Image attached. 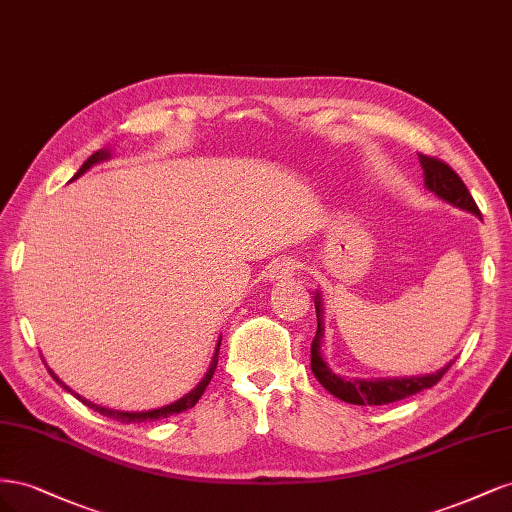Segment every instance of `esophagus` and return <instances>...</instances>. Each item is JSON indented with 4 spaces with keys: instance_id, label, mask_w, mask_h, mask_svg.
Here are the masks:
<instances>
[{
    "instance_id": "1",
    "label": "esophagus",
    "mask_w": 512,
    "mask_h": 512,
    "mask_svg": "<svg viewBox=\"0 0 512 512\" xmlns=\"http://www.w3.org/2000/svg\"><path fill=\"white\" fill-rule=\"evenodd\" d=\"M294 271H297V262L290 258H280L269 267V277L271 282H286L294 275Z\"/></svg>"
}]
</instances>
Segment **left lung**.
Wrapping results in <instances>:
<instances>
[{
	"label": "left lung",
	"mask_w": 512,
	"mask_h": 512,
	"mask_svg": "<svg viewBox=\"0 0 512 512\" xmlns=\"http://www.w3.org/2000/svg\"><path fill=\"white\" fill-rule=\"evenodd\" d=\"M418 160H421V166L425 170V185L427 190L433 194H438L444 198L446 203H451L459 209H466L474 215H480V209L476 207L474 198L470 190L466 188V183L461 181V177L455 173V170L442 162L440 158L425 156V153H418ZM316 316H318V331L314 335L312 342V371L318 378V382L327 389L331 395L348 401V404L354 406H384V404H393V401H399L404 397L416 395L418 391L431 389L433 384H438L440 378L446 374V369L451 367L448 363L444 369L436 371L431 376L423 378H395V380H344L335 376L331 367L322 361L320 356V339H322V305L320 297H316Z\"/></svg>",
	"instance_id": "left-lung-1"
}]
</instances>
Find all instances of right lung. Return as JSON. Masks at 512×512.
I'll return each mask as SVG.
<instances>
[{"mask_svg":"<svg viewBox=\"0 0 512 512\" xmlns=\"http://www.w3.org/2000/svg\"><path fill=\"white\" fill-rule=\"evenodd\" d=\"M108 158V151H96L94 156H91L81 168H79V173L74 175V179L79 177V175H83L85 170H89L91 166H94L96 162H102V160H106ZM220 344L222 342H218V348H215V356H213V361H211V365H209V371H207V376L200 380V384L196 386L194 391H190L188 395L185 397H181L179 401H175V404H170V406H164V408H158V410H149V412H119V410H108V408H102V406H96V404H91V401H87V399H83L81 395H76L70 386H66L64 382H61L53 371L49 369V374L53 376V380L59 384V386H64L66 391H70L74 397H79L85 406H89V408H94L96 412H100L102 416H108V418H113V421H119V423H145V421H158V418H166V416H173V414H179V412H183V410H190V408H194L196 404H198V399L203 397V393H205V389L209 386V382H211V378H213V371H215V367H218V354H220Z\"/></svg>","mask_w":512,"mask_h":512,"instance_id":"add662e5","label":"right lung"}]
</instances>
